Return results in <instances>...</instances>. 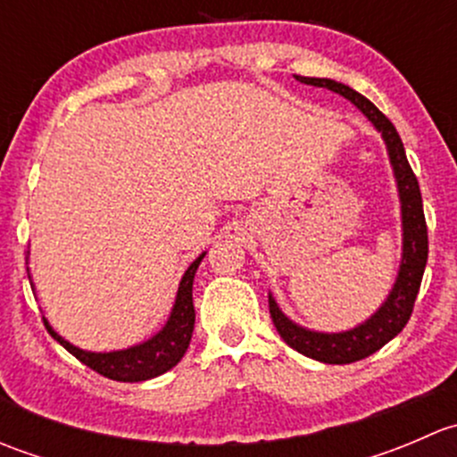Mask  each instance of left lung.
<instances>
[{
  "label": "left lung",
  "instance_id": "8db88e82",
  "mask_svg": "<svg viewBox=\"0 0 457 457\" xmlns=\"http://www.w3.org/2000/svg\"><path fill=\"white\" fill-rule=\"evenodd\" d=\"M296 79L301 84L327 87L331 92H338V95L352 101L370 119L386 143L391 168H394L395 183H398L400 212H403V261H400V271L394 289H391L386 301L382 303V307L376 314L349 331L322 334V331L305 329V327L289 320L278 310V305H276V301L270 294L271 320H274V327L280 334V338L289 347L296 349L303 356L327 362V365H349V362L362 361V358L371 356L373 352L385 347L391 338H395L404 329V325L411 318L413 303H416L418 289H420L428 256V237L425 210H422V195L416 174H413L407 154H404L403 139L395 132L394 123L367 96H362L361 92L352 90L349 86L338 84L334 79H316V77L298 75Z\"/></svg>",
  "mask_w": 457,
  "mask_h": 457
}]
</instances>
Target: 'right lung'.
<instances>
[{
    "label": "right lung",
    "instance_id": "1",
    "mask_svg": "<svg viewBox=\"0 0 457 457\" xmlns=\"http://www.w3.org/2000/svg\"><path fill=\"white\" fill-rule=\"evenodd\" d=\"M203 256H205V252H203V254L187 267L186 274H183L181 283H179L172 314H170L163 329H161L159 334L152 336L150 340H145V343L135 345V347L128 349H119V352L95 353L84 352V349L75 347V345H71L68 340H63L44 318L46 329H48V334L53 336L62 347H66L77 361L84 362V365L90 367L92 371L110 378V380L141 382L161 376V373L172 370V367L181 361L183 353L187 352V347H190L192 331H195L192 283H195V274L196 270H199Z\"/></svg>",
    "mask_w": 457,
    "mask_h": 457
}]
</instances>
